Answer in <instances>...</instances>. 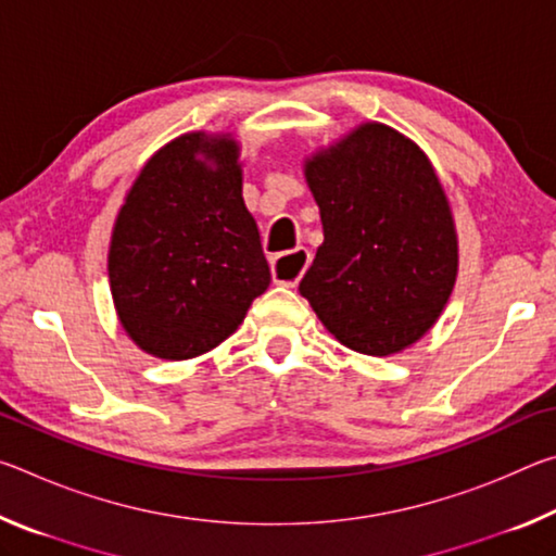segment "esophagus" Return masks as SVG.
Returning <instances> with one entry per match:
<instances>
[{
	"label": "esophagus",
	"instance_id": "34e87169",
	"mask_svg": "<svg viewBox=\"0 0 556 556\" xmlns=\"http://www.w3.org/2000/svg\"><path fill=\"white\" fill-rule=\"evenodd\" d=\"M308 250L299 248L294 252H285V255L275 257L271 262V277H275L277 285H285V287H296L299 279L304 277V271L308 267Z\"/></svg>",
	"mask_w": 556,
	"mask_h": 556
}]
</instances>
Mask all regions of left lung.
Here are the masks:
<instances>
[{
	"instance_id": "1",
	"label": "left lung",
	"mask_w": 556,
	"mask_h": 556,
	"mask_svg": "<svg viewBox=\"0 0 556 556\" xmlns=\"http://www.w3.org/2000/svg\"><path fill=\"white\" fill-rule=\"evenodd\" d=\"M324 242L299 291L338 343L402 353L439 321L458 275L444 186L402 131L363 122L306 156Z\"/></svg>"
}]
</instances>
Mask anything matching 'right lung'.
<instances>
[{
  "label": "right lung",
  "instance_id": "obj_1",
  "mask_svg": "<svg viewBox=\"0 0 556 556\" xmlns=\"http://www.w3.org/2000/svg\"><path fill=\"white\" fill-rule=\"evenodd\" d=\"M108 275L122 328L149 355L191 361L238 331L271 279L238 139L188 131L149 159L115 218Z\"/></svg>",
  "mask_w": 556,
  "mask_h": 556
}]
</instances>
